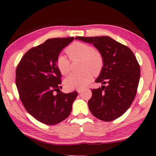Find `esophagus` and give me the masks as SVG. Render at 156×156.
<instances>
[{"instance_id":"obj_1","label":"esophagus","mask_w":156,"mask_h":156,"mask_svg":"<svg viewBox=\"0 0 156 156\" xmlns=\"http://www.w3.org/2000/svg\"><path fill=\"white\" fill-rule=\"evenodd\" d=\"M77 91H78V94H80L81 92L83 91V89H77Z\"/></svg>"}]
</instances>
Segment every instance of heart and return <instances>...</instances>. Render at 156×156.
I'll use <instances>...</instances> for the list:
<instances>
[{
    "label": "heart",
    "mask_w": 156,
    "mask_h": 156,
    "mask_svg": "<svg viewBox=\"0 0 156 156\" xmlns=\"http://www.w3.org/2000/svg\"><path fill=\"white\" fill-rule=\"evenodd\" d=\"M72 60L82 59L80 72L72 73L65 79L64 84L67 89H82L87 85L94 75H98L103 67L104 60L101 54L91 46L82 43H74L66 49ZM56 66L62 75L71 69V62L67 56L60 54L56 59Z\"/></svg>",
    "instance_id": "1"
}]
</instances>
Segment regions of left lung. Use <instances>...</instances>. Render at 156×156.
Returning <instances> with one entry per match:
<instances>
[{
  "label": "left lung",
  "mask_w": 156,
  "mask_h": 156,
  "mask_svg": "<svg viewBox=\"0 0 156 156\" xmlns=\"http://www.w3.org/2000/svg\"><path fill=\"white\" fill-rule=\"evenodd\" d=\"M76 39L93 44L104 60L101 72L95 80L103 85L92 89L89 110L95 117L107 122L120 117L131 106L138 89L140 68L135 55L129 47L109 36H77Z\"/></svg>",
  "instance_id": "1"
}]
</instances>
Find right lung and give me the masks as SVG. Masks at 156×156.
I'll list each match as a JSON object with an SVG mask.
<instances>
[{"label":"right lung","mask_w":156,"mask_h":156,"mask_svg":"<svg viewBox=\"0 0 156 156\" xmlns=\"http://www.w3.org/2000/svg\"><path fill=\"white\" fill-rule=\"evenodd\" d=\"M73 39L50 38L31 48L16 71V84L21 102L31 115L45 125H54L65 120L78 94L76 91L69 94L60 91L62 75L56 66L60 51Z\"/></svg>","instance_id":"add662e5"}]
</instances>
